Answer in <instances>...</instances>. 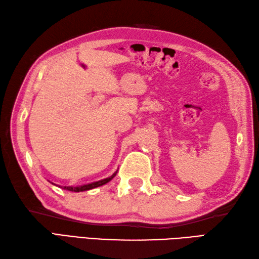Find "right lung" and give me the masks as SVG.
<instances>
[{"instance_id":"right-lung-1","label":"right lung","mask_w":259,"mask_h":259,"mask_svg":"<svg viewBox=\"0 0 259 259\" xmlns=\"http://www.w3.org/2000/svg\"><path fill=\"white\" fill-rule=\"evenodd\" d=\"M118 170L115 171L114 174H112L110 177L106 178V179H102V180H99V181H95V183H91V184H87V185H81V186H76V187H72V186H63L61 187L62 189H65V190H69V191H74V192H80V191H85V190H90V189H93V188H97V187H100V186H103L106 185L107 183H109L110 180L113 179V177L115 175H117ZM51 183V181H50ZM52 185H54L53 183H51ZM60 187V186H59Z\"/></svg>"}]
</instances>
